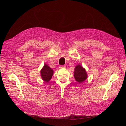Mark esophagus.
Here are the masks:
<instances>
[{"label": "esophagus", "mask_w": 126, "mask_h": 126, "mask_svg": "<svg viewBox=\"0 0 126 126\" xmlns=\"http://www.w3.org/2000/svg\"><path fill=\"white\" fill-rule=\"evenodd\" d=\"M65 67H66L65 66H63V65H62V66H60V68H65Z\"/></svg>", "instance_id": "esophagus-1"}]
</instances>
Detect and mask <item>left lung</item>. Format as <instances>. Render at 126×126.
<instances>
[{
    "mask_svg": "<svg viewBox=\"0 0 126 126\" xmlns=\"http://www.w3.org/2000/svg\"><path fill=\"white\" fill-rule=\"evenodd\" d=\"M74 77L76 80L79 82L82 83L87 78L86 71L81 65H77L74 71Z\"/></svg>",
    "mask_w": 126,
    "mask_h": 126,
    "instance_id": "8db88e82",
    "label": "left lung"
}]
</instances>
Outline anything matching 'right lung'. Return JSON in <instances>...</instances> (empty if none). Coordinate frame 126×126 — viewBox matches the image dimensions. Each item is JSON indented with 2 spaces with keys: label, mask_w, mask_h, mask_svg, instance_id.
Instances as JSON below:
<instances>
[{
  "label": "right lung",
  "mask_w": 126,
  "mask_h": 126,
  "mask_svg": "<svg viewBox=\"0 0 126 126\" xmlns=\"http://www.w3.org/2000/svg\"><path fill=\"white\" fill-rule=\"evenodd\" d=\"M54 71L48 65L45 64L44 67L41 70V75L43 80L46 82H48L52 78Z\"/></svg>",
  "instance_id": "obj_1"
}]
</instances>
